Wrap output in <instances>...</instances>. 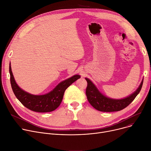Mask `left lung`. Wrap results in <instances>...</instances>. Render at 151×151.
Masks as SVG:
<instances>
[{
  "label": "left lung",
  "mask_w": 151,
  "mask_h": 151,
  "mask_svg": "<svg viewBox=\"0 0 151 151\" xmlns=\"http://www.w3.org/2000/svg\"><path fill=\"white\" fill-rule=\"evenodd\" d=\"M85 80L88 82L86 94L89 102L95 109L102 112L118 111L126 108L139 93L143 83L142 79L138 89L130 96L121 99H114L103 94L89 79L85 78Z\"/></svg>",
  "instance_id": "obj_1"
}]
</instances>
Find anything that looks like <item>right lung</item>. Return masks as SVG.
I'll return each instance as SVG.
<instances>
[{
    "label": "right lung",
    "instance_id": "add662e5",
    "mask_svg": "<svg viewBox=\"0 0 151 151\" xmlns=\"http://www.w3.org/2000/svg\"><path fill=\"white\" fill-rule=\"evenodd\" d=\"M9 72L12 88L15 96L27 108L38 113L51 112L58 108L61 104L63 94L68 87L81 78L80 75H75L59 83L48 93L43 95H34L22 90L16 83L12 71L11 63H10Z\"/></svg>",
    "mask_w": 151,
    "mask_h": 151
}]
</instances>
